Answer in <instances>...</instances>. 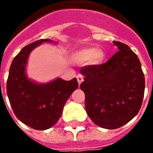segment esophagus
Instances as JSON below:
<instances>
[{"instance_id": "1", "label": "esophagus", "mask_w": 153, "mask_h": 153, "mask_svg": "<svg viewBox=\"0 0 153 153\" xmlns=\"http://www.w3.org/2000/svg\"><path fill=\"white\" fill-rule=\"evenodd\" d=\"M77 80H78V83H79V84H81V83H83V76L82 75V74H78L77 75Z\"/></svg>"}]
</instances>
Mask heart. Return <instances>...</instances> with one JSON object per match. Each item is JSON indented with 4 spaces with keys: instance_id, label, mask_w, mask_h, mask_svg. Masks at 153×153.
I'll list each match as a JSON object with an SVG mask.
<instances>
[{
    "instance_id": "1",
    "label": "heart",
    "mask_w": 153,
    "mask_h": 153,
    "mask_svg": "<svg viewBox=\"0 0 153 153\" xmlns=\"http://www.w3.org/2000/svg\"><path fill=\"white\" fill-rule=\"evenodd\" d=\"M106 54L102 49L87 47L78 51L73 55V59L79 63H84L89 60L91 65H100L106 60Z\"/></svg>"
}]
</instances>
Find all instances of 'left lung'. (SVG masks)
I'll return each instance as SVG.
<instances>
[{
    "mask_svg": "<svg viewBox=\"0 0 153 153\" xmlns=\"http://www.w3.org/2000/svg\"><path fill=\"white\" fill-rule=\"evenodd\" d=\"M113 42L119 51L107 62L80 70L87 113L94 124L107 129L121 127L138 114L145 89L137 55L127 45Z\"/></svg>",
    "mask_w": 153,
    "mask_h": 153,
    "instance_id": "obj_1",
    "label": "left lung"
}]
</instances>
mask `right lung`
Segmentation results:
<instances>
[{
    "label": "right lung",
    "mask_w": 153,
    "mask_h": 153,
    "mask_svg": "<svg viewBox=\"0 0 153 153\" xmlns=\"http://www.w3.org/2000/svg\"><path fill=\"white\" fill-rule=\"evenodd\" d=\"M43 42L55 43L50 39H41L24 47L14 58L6 85L7 96L16 117L37 130L50 128L58 121L67 100L79 87L76 78L70 81L56 78L45 83L28 79L26 65L29 54Z\"/></svg>",
    "instance_id": "right-lung-1"
}]
</instances>
